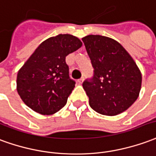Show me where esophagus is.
I'll return each instance as SVG.
<instances>
[{"label":"esophagus","instance_id":"obj_1","mask_svg":"<svg viewBox=\"0 0 156 156\" xmlns=\"http://www.w3.org/2000/svg\"><path fill=\"white\" fill-rule=\"evenodd\" d=\"M83 80H84V78L83 77H81L80 79H79V80H77V82H78V84H82V82H83Z\"/></svg>","mask_w":156,"mask_h":156}]
</instances>
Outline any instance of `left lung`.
<instances>
[{"label":"left lung","instance_id":"left-lung-1","mask_svg":"<svg viewBox=\"0 0 156 156\" xmlns=\"http://www.w3.org/2000/svg\"><path fill=\"white\" fill-rule=\"evenodd\" d=\"M82 41L93 67V76L82 84L90 107L103 115H118L139 97L142 82L140 69L114 39L88 35Z\"/></svg>","mask_w":156,"mask_h":156}]
</instances>
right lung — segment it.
I'll list each match as a JSON object with an SVG mask.
<instances>
[{"label":"right lung","mask_w":156,"mask_h":156,"mask_svg":"<svg viewBox=\"0 0 156 156\" xmlns=\"http://www.w3.org/2000/svg\"><path fill=\"white\" fill-rule=\"evenodd\" d=\"M82 43L70 34H59L41 44L17 73L16 89L34 111L50 115L66 106L76 85L69 76L67 55Z\"/></svg>","instance_id":"right-lung-1"}]
</instances>
